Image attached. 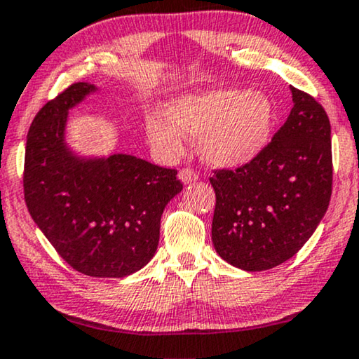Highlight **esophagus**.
Segmentation results:
<instances>
[{"label": "esophagus", "mask_w": 359, "mask_h": 359, "mask_svg": "<svg viewBox=\"0 0 359 359\" xmlns=\"http://www.w3.org/2000/svg\"><path fill=\"white\" fill-rule=\"evenodd\" d=\"M179 177L182 182H184V184H191V182H195L196 179H198V174H196L194 169L184 168L179 172Z\"/></svg>", "instance_id": "obj_1"}]
</instances>
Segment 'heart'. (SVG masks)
<instances>
[{"label": "heart", "instance_id": "obj_1", "mask_svg": "<svg viewBox=\"0 0 359 359\" xmlns=\"http://www.w3.org/2000/svg\"><path fill=\"white\" fill-rule=\"evenodd\" d=\"M168 118H151L153 143L169 154L184 149V135L201 138V154L218 168L250 163L269 143L273 105L264 94L216 89L187 94L170 102Z\"/></svg>", "mask_w": 359, "mask_h": 359}]
</instances>
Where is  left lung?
Here are the masks:
<instances>
[{"instance_id":"8db88e82","label":"left lung","mask_w":359,"mask_h":359,"mask_svg":"<svg viewBox=\"0 0 359 359\" xmlns=\"http://www.w3.org/2000/svg\"><path fill=\"white\" fill-rule=\"evenodd\" d=\"M286 122L250 163L215 169L211 239L228 264L262 271L290 260L312 236L332 196V140L325 110L291 88Z\"/></svg>"}]
</instances>
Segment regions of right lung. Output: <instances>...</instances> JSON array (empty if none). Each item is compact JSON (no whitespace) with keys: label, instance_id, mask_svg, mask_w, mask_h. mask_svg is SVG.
Wrapping results in <instances>:
<instances>
[{"label":"right lung","instance_id":"right-lung-1","mask_svg":"<svg viewBox=\"0 0 359 359\" xmlns=\"http://www.w3.org/2000/svg\"><path fill=\"white\" fill-rule=\"evenodd\" d=\"M95 88L73 83L39 110L24 158V200L58 255L79 273L122 278L153 259L177 170L128 154L83 161L67 149L68 109Z\"/></svg>","mask_w":359,"mask_h":359}]
</instances>
